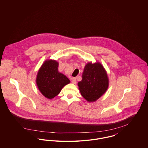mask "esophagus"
Wrapping results in <instances>:
<instances>
[{
  "label": "esophagus",
  "instance_id": "34e87169",
  "mask_svg": "<svg viewBox=\"0 0 148 148\" xmlns=\"http://www.w3.org/2000/svg\"><path fill=\"white\" fill-rule=\"evenodd\" d=\"M71 82H72V83H73V84H76V83H77V79H76L75 77H74V78L72 79Z\"/></svg>",
  "mask_w": 148,
  "mask_h": 148
}]
</instances>
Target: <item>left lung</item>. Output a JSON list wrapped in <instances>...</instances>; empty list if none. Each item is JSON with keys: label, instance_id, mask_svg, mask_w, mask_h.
Segmentation results:
<instances>
[{"label": "left lung", "instance_id": "8db88e82", "mask_svg": "<svg viewBox=\"0 0 148 148\" xmlns=\"http://www.w3.org/2000/svg\"><path fill=\"white\" fill-rule=\"evenodd\" d=\"M83 97L88 101H95L101 97L108 88L107 73L100 63H88L85 66L82 80L78 83Z\"/></svg>", "mask_w": 148, "mask_h": 148}]
</instances>
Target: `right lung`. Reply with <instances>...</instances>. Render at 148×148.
<instances>
[{
    "label": "right lung",
    "mask_w": 148,
    "mask_h": 148,
    "mask_svg": "<svg viewBox=\"0 0 148 148\" xmlns=\"http://www.w3.org/2000/svg\"><path fill=\"white\" fill-rule=\"evenodd\" d=\"M59 63L53 60L44 62L38 72L36 83L38 88L47 98L52 99L70 83L69 79L58 71Z\"/></svg>",
    "instance_id": "obj_1"
}]
</instances>
